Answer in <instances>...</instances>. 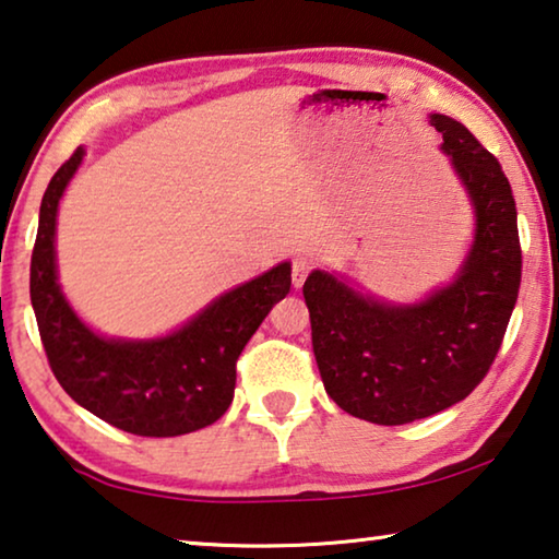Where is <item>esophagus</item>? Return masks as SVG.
<instances>
[{"label": "esophagus", "instance_id": "esophagus-1", "mask_svg": "<svg viewBox=\"0 0 559 559\" xmlns=\"http://www.w3.org/2000/svg\"><path fill=\"white\" fill-rule=\"evenodd\" d=\"M311 271H313L311 259H306V255H298V259H294V273H290V276H294V286L296 288L304 286V281L308 278V273Z\"/></svg>", "mask_w": 559, "mask_h": 559}]
</instances>
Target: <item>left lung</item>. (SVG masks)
Instances as JSON below:
<instances>
[{
    "label": "left lung",
    "mask_w": 559,
    "mask_h": 559,
    "mask_svg": "<svg viewBox=\"0 0 559 559\" xmlns=\"http://www.w3.org/2000/svg\"><path fill=\"white\" fill-rule=\"evenodd\" d=\"M440 152L463 183L475 236L455 278L413 304H393L338 273L304 286L325 393L345 413L403 425L465 401L498 356L522 273L518 209L508 176L463 123L430 114Z\"/></svg>",
    "instance_id": "8db88e82"
}]
</instances>
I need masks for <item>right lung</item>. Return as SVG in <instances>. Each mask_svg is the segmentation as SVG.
Returning a JSON list of instances; mask_svg holds the SVG:
<instances>
[{
    "mask_svg": "<svg viewBox=\"0 0 559 559\" xmlns=\"http://www.w3.org/2000/svg\"><path fill=\"white\" fill-rule=\"evenodd\" d=\"M84 146L44 191L29 294L49 366L74 401L114 428L174 438L216 423L236 388V360L273 306L290 290L283 261L236 286L158 338H106L86 325L59 286L57 214Z\"/></svg>",
    "mask_w": 559,
    "mask_h": 559,
    "instance_id": "add662e5",
    "label": "right lung"
}]
</instances>
